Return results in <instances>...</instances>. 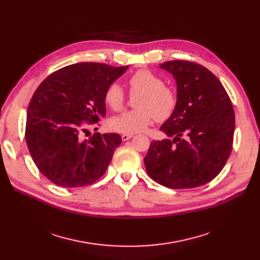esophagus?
Here are the masks:
<instances>
[{"label":"esophagus","instance_id":"34e87169","mask_svg":"<svg viewBox=\"0 0 260 260\" xmlns=\"http://www.w3.org/2000/svg\"><path fill=\"white\" fill-rule=\"evenodd\" d=\"M133 134H123L122 135V140L123 141H127V140H129L131 138H133Z\"/></svg>","mask_w":260,"mask_h":260}]
</instances>
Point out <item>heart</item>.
Segmentation results:
<instances>
[{"label":"heart","instance_id":"b5f03b06","mask_svg":"<svg viewBox=\"0 0 260 260\" xmlns=\"http://www.w3.org/2000/svg\"><path fill=\"white\" fill-rule=\"evenodd\" d=\"M129 93L136 95L135 106L115 116L109 121L112 129L123 134H136L143 132L155 119L166 121L174 114L178 104V93L170 85L165 84V80L148 70H139L127 79ZM125 92L118 83L109 84L103 99L105 104L118 112L124 106Z\"/></svg>","mask_w":260,"mask_h":260}]
</instances>
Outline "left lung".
<instances>
[{
  "mask_svg": "<svg viewBox=\"0 0 260 260\" xmlns=\"http://www.w3.org/2000/svg\"><path fill=\"white\" fill-rule=\"evenodd\" d=\"M176 79L178 104L160 131L171 139L153 141L144 158L146 172L169 188H192L221 172L233 147L235 114L217 77L184 60L160 65Z\"/></svg>",
  "mask_w": 260,
  "mask_h": 260,
  "instance_id": "8db88e82",
  "label": "left lung"
}]
</instances>
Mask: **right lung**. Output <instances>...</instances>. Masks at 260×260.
<instances>
[{"label": "right lung", "instance_id": "add662e5", "mask_svg": "<svg viewBox=\"0 0 260 260\" xmlns=\"http://www.w3.org/2000/svg\"><path fill=\"white\" fill-rule=\"evenodd\" d=\"M127 67L72 64L50 74L36 89L25 138L37 168L52 183L86 186L105 174L121 137L94 133L83 140L82 133L105 117L104 91Z\"/></svg>", "mask_w": 260, "mask_h": 260}]
</instances>
